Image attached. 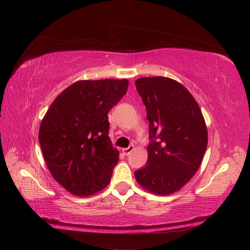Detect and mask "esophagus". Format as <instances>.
I'll list each match as a JSON object with an SVG mask.
<instances>
[{
	"instance_id": "34e87169",
	"label": "esophagus",
	"mask_w": 250,
	"mask_h": 250,
	"mask_svg": "<svg viewBox=\"0 0 250 250\" xmlns=\"http://www.w3.org/2000/svg\"><path fill=\"white\" fill-rule=\"evenodd\" d=\"M133 150H134V146L133 145H130L128 148H124V149H122V152H124V155L128 156L129 153H131Z\"/></svg>"
}]
</instances>
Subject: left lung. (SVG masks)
I'll use <instances>...</instances> for the list:
<instances>
[{"label": "left lung", "mask_w": 250, "mask_h": 250, "mask_svg": "<svg viewBox=\"0 0 250 250\" xmlns=\"http://www.w3.org/2000/svg\"><path fill=\"white\" fill-rule=\"evenodd\" d=\"M149 121L148 160L135 171L142 187L167 195L179 190L201 166L207 129L194 98L171 78L143 77L135 82Z\"/></svg>", "instance_id": "8db88e82"}]
</instances>
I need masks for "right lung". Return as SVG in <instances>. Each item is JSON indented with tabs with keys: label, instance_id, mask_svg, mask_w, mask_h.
Instances as JSON below:
<instances>
[{
	"label": "right lung",
	"instance_id": "obj_1",
	"mask_svg": "<svg viewBox=\"0 0 250 250\" xmlns=\"http://www.w3.org/2000/svg\"><path fill=\"white\" fill-rule=\"evenodd\" d=\"M126 79L76 82L50 105L39 140L52 177L75 195L104 189L118 162L107 114L126 93Z\"/></svg>",
	"mask_w": 250,
	"mask_h": 250
}]
</instances>
